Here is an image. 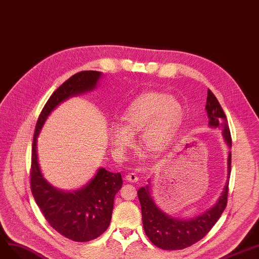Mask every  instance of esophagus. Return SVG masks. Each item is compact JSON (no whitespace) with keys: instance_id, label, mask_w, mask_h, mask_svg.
<instances>
[{"instance_id":"esophagus-1","label":"esophagus","mask_w":259,"mask_h":259,"mask_svg":"<svg viewBox=\"0 0 259 259\" xmlns=\"http://www.w3.org/2000/svg\"><path fill=\"white\" fill-rule=\"evenodd\" d=\"M125 179L128 181V182H138L139 178L138 176L135 174V173H128L126 176H125Z\"/></svg>"}]
</instances>
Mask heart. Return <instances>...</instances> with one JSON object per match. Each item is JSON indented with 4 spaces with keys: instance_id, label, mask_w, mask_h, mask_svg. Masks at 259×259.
Returning <instances> with one entry per match:
<instances>
[{
    "instance_id": "heart-1",
    "label": "heart",
    "mask_w": 259,
    "mask_h": 259,
    "mask_svg": "<svg viewBox=\"0 0 259 259\" xmlns=\"http://www.w3.org/2000/svg\"><path fill=\"white\" fill-rule=\"evenodd\" d=\"M183 118V106L176 98L164 93L146 92L124 109L120 123L109 127L115 150L123 154L135 144L134 134L141 132V143L152 154L164 151Z\"/></svg>"
}]
</instances>
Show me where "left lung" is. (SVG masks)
<instances>
[{"instance_id":"obj_1","label":"left lung","mask_w":259,"mask_h":259,"mask_svg":"<svg viewBox=\"0 0 259 259\" xmlns=\"http://www.w3.org/2000/svg\"><path fill=\"white\" fill-rule=\"evenodd\" d=\"M205 109L208 117V125L223 130L225 141L231 147L232 138L227 117L217 98L210 90H207ZM230 174L231 152H229L228 156V177L223 193L211 208L191 219H179L167 215L153 200L150 186L140 188L138 190V198L141 204L142 223L146 236L158 248L170 251L186 249L202 239L217 223L227 206Z\"/></svg>"}]
</instances>
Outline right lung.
Masks as SVG:
<instances>
[{
	"instance_id": "add662e5",
	"label": "right lung",
	"mask_w": 259,
	"mask_h": 259,
	"mask_svg": "<svg viewBox=\"0 0 259 259\" xmlns=\"http://www.w3.org/2000/svg\"><path fill=\"white\" fill-rule=\"evenodd\" d=\"M102 73L84 70L71 76L49 98L36 122L31 150L30 187L33 198L53 229L64 237L85 242L99 237L110 224L114 199L122 187L120 173H110L104 167L83 188L65 192L54 188L41 171L36 140L53 110L69 97L88 93L96 88Z\"/></svg>"
}]
</instances>
